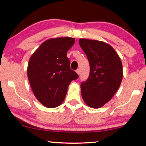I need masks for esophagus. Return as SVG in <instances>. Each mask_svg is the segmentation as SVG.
I'll return each instance as SVG.
<instances>
[{
    "instance_id": "esophagus-1",
    "label": "esophagus",
    "mask_w": 146,
    "mask_h": 146,
    "mask_svg": "<svg viewBox=\"0 0 146 146\" xmlns=\"http://www.w3.org/2000/svg\"><path fill=\"white\" fill-rule=\"evenodd\" d=\"M76 72H77L78 75L80 74V69H77V70H76Z\"/></svg>"
}]
</instances>
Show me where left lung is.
<instances>
[{
    "label": "left lung",
    "instance_id": "8db88e82",
    "mask_svg": "<svg viewBox=\"0 0 146 146\" xmlns=\"http://www.w3.org/2000/svg\"><path fill=\"white\" fill-rule=\"evenodd\" d=\"M79 43L87 56L90 69L89 77L81 84V95L88 106L99 108L113 98L121 85L122 64L108 43L84 38Z\"/></svg>",
    "mask_w": 146,
    "mask_h": 146
}]
</instances>
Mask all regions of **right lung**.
<instances>
[{
    "mask_svg": "<svg viewBox=\"0 0 146 146\" xmlns=\"http://www.w3.org/2000/svg\"><path fill=\"white\" fill-rule=\"evenodd\" d=\"M75 38L61 37L46 40L33 54L27 66V77L34 95L43 106L53 108L63 103L68 86L78 78L70 69L66 52Z\"/></svg>",
    "mask_w": 146,
    "mask_h": 146,
    "instance_id": "obj_1",
    "label": "right lung"
}]
</instances>
